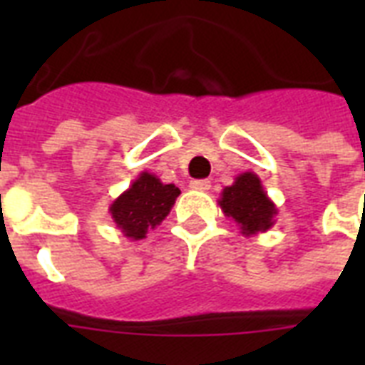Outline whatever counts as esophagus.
Wrapping results in <instances>:
<instances>
[{
    "label": "esophagus",
    "instance_id": "obj_1",
    "mask_svg": "<svg viewBox=\"0 0 365 365\" xmlns=\"http://www.w3.org/2000/svg\"><path fill=\"white\" fill-rule=\"evenodd\" d=\"M189 187L197 189V191H208L210 189V182L208 180H195V182L189 183Z\"/></svg>",
    "mask_w": 365,
    "mask_h": 365
}]
</instances>
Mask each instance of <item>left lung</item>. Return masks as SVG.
<instances>
[{"mask_svg": "<svg viewBox=\"0 0 365 365\" xmlns=\"http://www.w3.org/2000/svg\"><path fill=\"white\" fill-rule=\"evenodd\" d=\"M217 205L239 225L244 237L265 233L277 222V205L269 199L259 176L254 172L239 174L233 185L223 187Z\"/></svg>", "mask_w": 365, "mask_h": 365, "instance_id": "obj_1", "label": "left lung"}]
</instances>
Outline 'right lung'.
<instances>
[{"label": "right lung", "instance_id": "obj_1", "mask_svg": "<svg viewBox=\"0 0 365 365\" xmlns=\"http://www.w3.org/2000/svg\"><path fill=\"white\" fill-rule=\"evenodd\" d=\"M178 195L180 189L174 183H163L155 174L143 170L110 205L111 220L123 237L142 240L170 214Z\"/></svg>", "mask_w": 365, "mask_h": 365}]
</instances>
